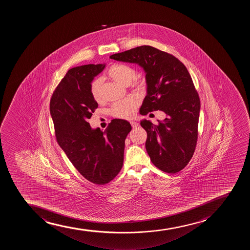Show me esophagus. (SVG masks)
I'll list each match as a JSON object with an SVG mask.
<instances>
[{
	"label": "esophagus",
	"instance_id": "1",
	"mask_svg": "<svg viewBox=\"0 0 250 250\" xmlns=\"http://www.w3.org/2000/svg\"><path fill=\"white\" fill-rule=\"evenodd\" d=\"M130 124H131V125L133 128H137V127L139 126V123L136 122V121H130Z\"/></svg>",
	"mask_w": 250,
	"mask_h": 250
}]
</instances>
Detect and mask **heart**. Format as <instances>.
Listing matches in <instances>:
<instances>
[{
    "label": "heart",
    "mask_w": 250,
    "mask_h": 250,
    "mask_svg": "<svg viewBox=\"0 0 250 250\" xmlns=\"http://www.w3.org/2000/svg\"><path fill=\"white\" fill-rule=\"evenodd\" d=\"M108 77L121 84L128 86L135 78L136 72L134 68L125 64H112L106 72ZM135 85L140 87L141 82L135 83ZM90 93L93 100L96 103H101L103 99L101 90V80L99 79L93 80L90 84ZM139 102L136 98H129L125 100L115 103L111 107V114L117 118L129 119L134 116L138 107Z\"/></svg>",
    "instance_id": "obj_1"
}]
</instances>
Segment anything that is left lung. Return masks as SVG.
I'll list each match as a JSON object with an SVG mask.
<instances>
[{"label": "left lung", "mask_w": 250, "mask_h": 250, "mask_svg": "<svg viewBox=\"0 0 250 250\" xmlns=\"http://www.w3.org/2000/svg\"><path fill=\"white\" fill-rule=\"evenodd\" d=\"M111 59L135 63L146 73L147 96L141 115L164 111L158 125L143 120L147 134L145 147L152 163L164 172H179L193 157L198 139L200 99L186 65L176 57L151 46L111 55Z\"/></svg>", "instance_id": "obj_1"}]
</instances>
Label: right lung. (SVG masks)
I'll use <instances>...</instances> for the list:
<instances>
[{"instance_id": "add662e5", "label": "right lung", "mask_w": 250, "mask_h": 250, "mask_svg": "<svg viewBox=\"0 0 250 250\" xmlns=\"http://www.w3.org/2000/svg\"><path fill=\"white\" fill-rule=\"evenodd\" d=\"M105 66L89 64L68 70L50 101L58 145L78 171L98 186L121 171L125 140L132 129L121 119L112 120L105 131L92 129L88 122L98 105L91 95V83Z\"/></svg>"}]
</instances>
